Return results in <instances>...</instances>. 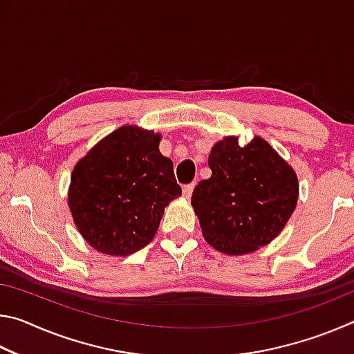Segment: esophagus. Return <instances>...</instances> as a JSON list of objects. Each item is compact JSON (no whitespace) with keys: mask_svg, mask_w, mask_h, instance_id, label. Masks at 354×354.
<instances>
[{"mask_svg":"<svg viewBox=\"0 0 354 354\" xmlns=\"http://www.w3.org/2000/svg\"><path fill=\"white\" fill-rule=\"evenodd\" d=\"M195 189V183H190V184H185L183 187V195L185 196V198H190L192 192H194Z\"/></svg>","mask_w":354,"mask_h":354,"instance_id":"obj_1","label":"esophagus"}]
</instances>
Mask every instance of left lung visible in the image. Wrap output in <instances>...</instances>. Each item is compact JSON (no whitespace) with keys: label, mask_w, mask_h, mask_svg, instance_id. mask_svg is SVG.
<instances>
[{"label":"left lung","mask_w":354,"mask_h":354,"mask_svg":"<svg viewBox=\"0 0 354 354\" xmlns=\"http://www.w3.org/2000/svg\"><path fill=\"white\" fill-rule=\"evenodd\" d=\"M209 167L211 178L200 181L192 195L206 241L236 256L272 242L297 206L292 167L261 137L245 147L237 137H226L212 148Z\"/></svg>","instance_id":"1"}]
</instances>
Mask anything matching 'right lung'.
I'll use <instances>...</instances> for the list:
<instances>
[{
	"label": "right lung",
	"mask_w": 354,
	"mask_h": 354,
	"mask_svg": "<svg viewBox=\"0 0 354 354\" xmlns=\"http://www.w3.org/2000/svg\"><path fill=\"white\" fill-rule=\"evenodd\" d=\"M160 136L113 131L76 164L68 205L82 237L104 254L128 256L151 242L165 206L181 195Z\"/></svg>",
	"instance_id": "1"
}]
</instances>
